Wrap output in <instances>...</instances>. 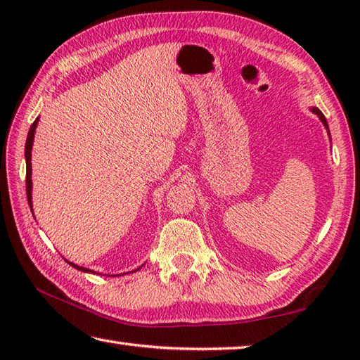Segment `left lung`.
Masks as SVG:
<instances>
[{"mask_svg":"<svg viewBox=\"0 0 360 360\" xmlns=\"http://www.w3.org/2000/svg\"><path fill=\"white\" fill-rule=\"evenodd\" d=\"M311 111H312V112H314V114H317V116H319V119H320V120H322V122H323V125L326 127V129H328V133H330V128H328V122H326V119H325V116H323V112H322V111H320L319 108H316V106H314V108H311Z\"/></svg>","mask_w":360,"mask_h":360,"instance_id":"8db88e82","label":"left lung"}]
</instances>
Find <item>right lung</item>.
Here are the masks:
<instances>
[{
	"label": "right lung",
	"instance_id": "right-lung-1",
	"mask_svg": "<svg viewBox=\"0 0 360 360\" xmlns=\"http://www.w3.org/2000/svg\"><path fill=\"white\" fill-rule=\"evenodd\" d=\"M38 124V117L35 119V122L32 125H30V129L27 133V139H26V147H25V156H26V195H27V201H29V207L32 210V179H30V174H32V165H30V151H32V143H34V134H35V128ZM70 263V262H68ZM75 269H79L82 272H91V269H86V267L83 266H77L74 263H70ZM137 271V269H136ZM96 274V272H94Z\"/></svg>",
	"mask_w": 360,
	"mask_h": 360
}]
</instances>
